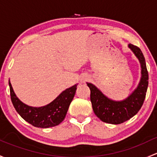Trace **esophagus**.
<instances>
[{
  "label": "esophagus",
  "mask_w": 157,
  "mask_h": 157,
  "mask_svg": "<svg viewBox=\"0 0 157 157\" xmlns=\"http://www.w3.org/2000/svg\"><path fill=\"white\" fill-rule=\"evenodd\" d=\"M89 80H90V77H89L88 75H86V74H83V75L81 76V77H80V82L83 83L88 81Z\"/></svg>",
  "instance_id": "obj_1"
}]
</instances>
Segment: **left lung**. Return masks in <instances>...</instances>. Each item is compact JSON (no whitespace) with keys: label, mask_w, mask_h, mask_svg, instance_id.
<instances>
[{"label":"left lung","mask_w":157,"mask_h":157,"mask_svg":"<svg viewBox=\"0 0 157 157\" xmlns=\"http://www.w3.org/2000/svg\"><path fill=\"white\" fill-rule=\"evenodd\" d=\"M141 65V79L136 89L122 101L110 99L91 83H86L90 89V100L95 114L101 121L110 124H120L134 117L141 109L148 86V72L141 50L136 46L128 44Z\"/></svg>","instance_id":"1"}]
</instances>
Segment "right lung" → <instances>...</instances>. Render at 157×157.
Segmentation results:
<instances>
[{
  "label": "right lung",
  "instance_id": "add662e5",
  "mask_svg": "<svg viewBox=\"0 0 157 157\" xmlns=\"http://www.w3.org/2000/svg\"><path fill=\"white\" fill-rule=\"evenodd\" d=\"M11 101L17 113L29 123L38 128H49L60 124L73 100L77 84L66 89L52 102L42 107H31L19 99L9 80Z\"/></svg>",
  "mask_w": 157,
  "mask_h": 157
}]
</instances>
